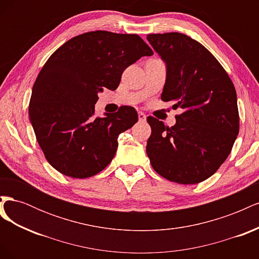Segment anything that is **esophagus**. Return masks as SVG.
<instances>
[{
  "label": "esophagus",
  "instance_id": "1",
  "mask_svg": "<svg viewBox=\"0 0 259 259\" xmlns=\"http://www.w3.org/2000/svg\"><path fill=\"white\" fill-rule=\"evenodd\" d=\"M146 114L144 112H138V119L140 122H145L146 121Z\"/></svg>",
  "mask_w": 259,
  "mask_h": 259
}]
</instances>
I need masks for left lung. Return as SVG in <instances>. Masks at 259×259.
<instances>
[{"mask_svg":"<svg viewBox=\"0 0 259 259\" xmlns=\"http://www.w3.org/2000/svg\"><path fill=\"white\" fill-rule=\"evenodd\" d=\"M166 64L163 101H173L174 126L148 116L147 154L153 169L170 182L193 185L207 179L228 158L239 134L237 93L228 73L198 41L178 32L148 34Z\"/></svg>","mask_w":259,"mask_h":259,"instance_id":"left-lung-1","label":"left lung"}]
</instances>
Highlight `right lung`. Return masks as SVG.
I'll use <instances>...</instances> for the list:
<instances>
[{
    "label": "right lung",
    "mask_w": 259,
    "mask_h": 259,
    "mask_svg": "<svg viewBox=\"0 0 259 259\" xmlns=\"http://www.w3.org/2000/svg\"><path fill=\"white\" fill-rule=\"evenodd\" d=\"M153 52L137 34L91 31L70 38L45 62L31 94L29 117L46 160L72 178L98 174L117 137L138 121L133 107L95 116L98 92L116 90L125 69Z\"/></svg>",
    "instance_id": "obj_1"
}]
</instances>
